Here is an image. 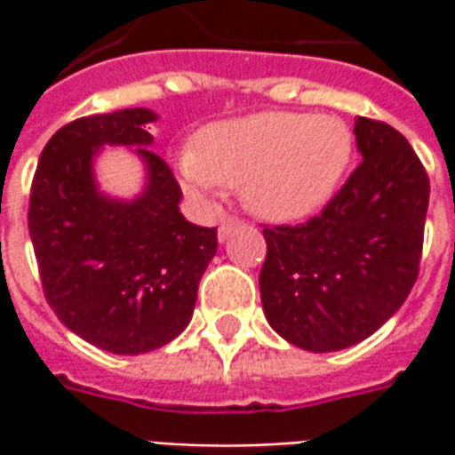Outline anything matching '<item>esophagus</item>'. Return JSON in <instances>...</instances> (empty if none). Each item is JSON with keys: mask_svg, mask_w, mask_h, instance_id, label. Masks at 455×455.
<instances>
[{"mask_svg": "<svg viewBox=\"0 0 455 455\" xmlns=\"http://www.w3.org/2000/svg\"><path fill=\"white\" fill-rule=\"evenodd\" d=\"M241 221L234 217H227V219H221V224H219V241H227V236L231 234V228L238 227Z\"/></svg>", "mask_w": 455, "mask_h": 455, "instance_id": "34e87169", "label": "esophagus"}]
</instances>
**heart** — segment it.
Listing matches in <instances>:
<instances>
[{"label": "heart", "instance_id": "b5f03b06", "mask_svg": "<svg viewBox=\"0 0 455 455\" xmlns=\"http://www.w3.org/2000/svg\"><path fill=\"white\" fill-rule=\"evenodd\" d=\"M353 158L348 126L329 116L263 112L212 124L197 150L180 153V175L197 197L241 188L246 207L270 221H297L324 207Z\"/></svg>", "mask_w": 455, "mask_h": 455}]
</instances>
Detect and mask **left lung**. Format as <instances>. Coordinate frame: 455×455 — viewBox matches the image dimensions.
<instances>
[{"label":"left lung","mask_w":455,"mask_h":455,"mask_svg":"<svg viewBox=\"0 0 455 455\" xmlns=\"http://www.w3.org/2000/svg\"><path fill=\"white\" fill-rule=\"evenodd\" d=\"M363 163L305 224L266 227L260 302L267 324L305 351H341L375 334L419 275L429 178L390 124L358 116Z\"/></svg>","instance_id":"8db88e82"}]
</instances>
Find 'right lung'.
Segmentation results:
<instances>
[{"label": "right lung", "instance_id": "1", "mask_svg": "<svg viewBox=\"0 0 455 455\" xmlns=\"http://www.w3.org/2000/svg\"><path fill=\"white\" fill-rule=\"evenodd\" d=\"M150 109L83 116L58 129L38 158L28 234L48 305L102 351L139 355L185 331L197 285L217 253V228L180 214L178 180L148 148ZM102 145H136L147 163L139 198H107L93 180Z\"/></svg>", "mask_w": 455, "mask_h": 455}]
</instances>
